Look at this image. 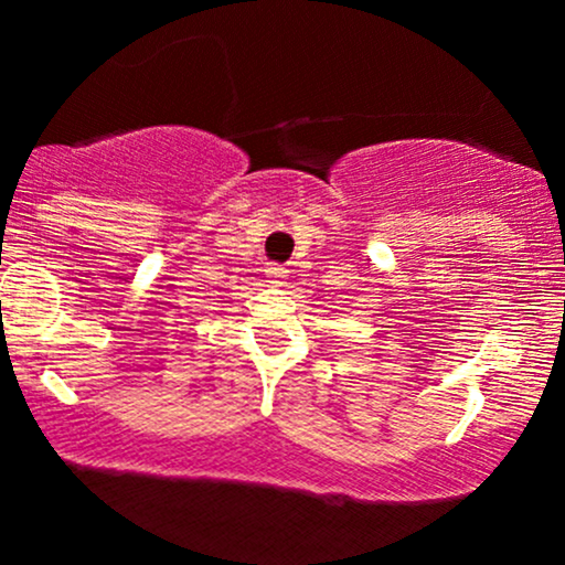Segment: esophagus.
<instances>
[{
    "instance_id": "obj_1",
    "label": "esophagus",
    "mask_w": 565,
    "mask_h": 565,
    "mask_svg": "<svg viewBox=\"0 0 565 565\" xmlns=\"http://www.w3.org/2000/svg\"><path fill=\"white\" fill-rule=\"evenodd\" d=\"M268 274H270V278H287L289 270L284 268V265H270V268H268Z\"/></svg>"
}]
</instances>
